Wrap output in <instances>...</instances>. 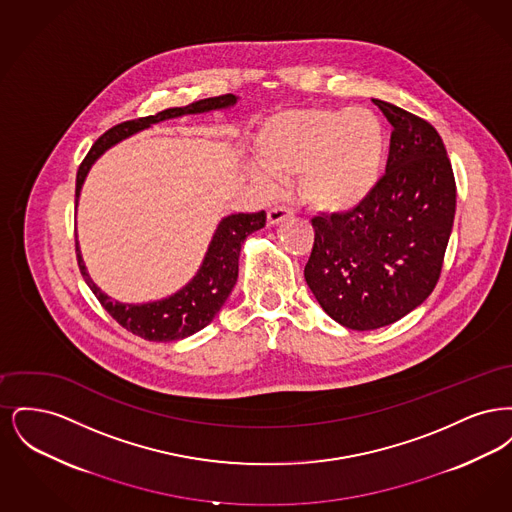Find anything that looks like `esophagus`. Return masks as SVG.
<instances>
[{
	"label": "esophagus",
	"mask_w": 512,
	"mask_h": 512,
	"mask_svg": "<svg viewBox=\"0 0 512 512\" xmlns=\"http://www.w3.org/2000/svg\"><path fill=\"white\" fill-rule=\"evenodd\" d=\"M293 217V211L290 207H284V205H276L268 211L267 220L268 224H280L286 219Z\"/></svg>",
	"instance_id": "1"
}]
</instances>
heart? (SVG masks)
Returning a JSON list of instances; mask_svg holds the SVG:
<instances>
[{"label":"heart","mask_w":512,"mask_h":512,"mask_svg":"<svg viewBox=\"0 0 512 512\" xmlns=\"http://www.w3.org/2000/svg\"><path fill=\"white\" fill-rule=\"evenodd\" d=\"M388 149L386 124L370 109H288L257 132L255 153L263 171H253V182L274 194L276 182L297 178L299 195L311 209L340 217L376 192Z\"/></svg>","instance_id":"b5f03b06"}]
</instances>
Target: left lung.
Listing matches in <instances>:
<instances>
[{
  "instance_id": "left-lung-1",
  "label": "left lung",
  "mask_w": 512,
  "mask_h": 512,
  "mask_svg": "<svg viewBox=\"0 0 512 512\" xmlns=\"http://www.w3.org/2000/svg\"><path fill=\"white\" fill-rule=\"evenodd\" d=\"M393 126L386 174L359 209L315 217L305 280L328 317L376 330L409 315L438 284L457 186L438 130L382 99Z\"/></svg>"
}]
</instances>
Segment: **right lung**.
<instances>
[{
  "instance_id": "right-lung-1",
  "label": "right lung",
  "mask_w": 512,
  "mask_h": 512,
  "mask_svg": "<svg viewBox=\"0 0 512 512\" xmlns=\"http://www.w3.org/2000/svg\"><path fill=\"white\" fill-rule=\"evenodd\" d=\"M236 101L238 98L234 94L199 99L186 107H172L151 117H142L136 121H126L113 126L103 136H99L96 144L80 163V169L76 172V203L80 197L82 184L86 180V174L109 147L119 144L128 136L144 130L155 122L176 119L182 115H199V113H209L217 109H228L236 105ZM265 222H267L265 211L238 213V215L224 217L213 234L205 259L199 270L195 272L194 278L182 290L172 293L169 297L161 301L142 303V305L119 303L101 292L94 284V280L90 278V274L86 272L78 242H76V259H78L82 278L98 297L103 309L115 318L122 328L149 341L184 340L195 332L203 330L213 318L217 317L220 307L224 305L232 288L236 286L238 261H240V251L245 238L255 230H261Z\"/></svg>"
}]
</instances>
